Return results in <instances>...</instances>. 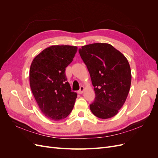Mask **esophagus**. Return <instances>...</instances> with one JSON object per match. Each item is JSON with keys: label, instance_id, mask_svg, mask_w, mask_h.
<instances>
[{"label": "esophagus", "instance_id": "1", "mask_svg": "<svg viewBox=\"0 0 158 158\" xmlns=\"http://www.w3.org/2000/svg\"><path fill=\"white\" fill-rule=\"evenodd\" d=\"M84 87L83 86V85H82V86H80V89L78 91V93L79 94H82L83 93V92H84Z\"/></svg>", "mask_w": 158, "mask_h": 158}]
</instances>
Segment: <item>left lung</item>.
Listing matches in <instances>:
<instances>
[{"label":"left lung","mask_w":158,"mask_h":158,"mask_svg":"<svg viewBox=\"0 0 158 158\" xmlns=\"http://www.w3.org/2000/svg\"><path fill=\"white\" fill-rule=\"evenodd\" d=\"M86 65L95 97L89 105L98 118L107 119L118 113L130 90L131 70L128 60L108 44H92L78 50Z\"/></svg>","instance_id":"left-lung-1"}]
</instances>
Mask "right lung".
Wrapping results in <instances>:
<instances>
[{
  "label": "right lung",
  "mask_w": 158,
  "mask_h": 158,
  "mask_svg": "<svg viewBox=\"0 0 158 158\" xmlns=\"http://www.w3.org/2000/svg\"><path fill=\"white\" fill-rule=\"evenodd\" d=\"M77 47L52 45L33 60L30 70L31 92L41 112L53 121L66 118L73 110L77 94L72 92L65 70Z\"/></svg>",
  "instance_id": "right-lung-1"
}]
</instances>
